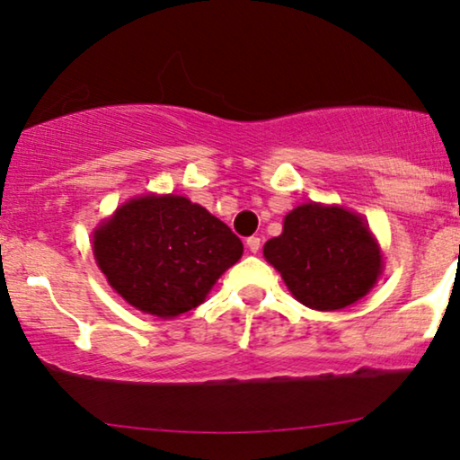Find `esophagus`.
<instances>
[{"mask_svg": "<svg viewBox=\"0 0 460 460\" xmlns=\"http://www.w3.org/2000/svg\"><path fill=\"white\" fill-rule=\"evenodd\" d=\"M247 249L251 253H257V251L261 249V238L260 236H249L247 238Z\"/></svg>", "mask_w": 460, "mask_h": 460, "instance_id": "esophagus-1", "label": "esophagus"}]
</instances>
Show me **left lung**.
Listing matches in <instances>:
<instances>
[{"instance_id":"8db88e82","label":"left lung","mask_w":460,"mask_h":460,"mask_svg":"<svg viewBox=\"0 0 460 460\" xmlns=\"http://www.w3.org/2000/svg\"><path fill=\"white\" fill-rule=\"evenodd\" d=\"M263 257L295 299L318 312L354 305L373 291L385 261L367 219L337 203H301L282 232L263 244Z\"/></svg>"}]
</instances>
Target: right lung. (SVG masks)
Here are the masks:
<instances>
[{
  "instance_id": "add662e5",
  "label": "right lung",
  "mask_w": 460,
  "mask_h": 460,
  "mask_svg": "<svg viewBox=\"0 0 460 460\" xmlns=\"http://www.w3.org/2000/svg\"><path fill=\"white\" fill-rule=\"evenodd\" d=\"M92 251L119 297L172 320L203 304L243 257V243L190 199L148 192L128 199L93 228Z\"/></svg>"
}]
</instances>
